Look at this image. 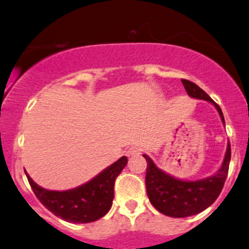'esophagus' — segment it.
<instances>
[{
    "instance_id": "1",
    "label": "esophagus",
    "mask_w": 249,
    "mask_h": 249,
    "mask_svg": "<svg viewBox=\"0 0 249 249\" xmlns=\"http://www.w3.org/2000/svg\"><path fill=\"white\" fill-rule=\"evenodd\" d=\"M140 152H141V149H140L139 147H130V148L126 151V156L127 157L137 156V154H139Z\"/></svg>"
}]
</instances>
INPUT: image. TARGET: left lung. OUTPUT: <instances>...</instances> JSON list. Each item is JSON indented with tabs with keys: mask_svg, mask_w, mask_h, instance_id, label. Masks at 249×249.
<instances>
[{
	"mask_svg": "<svg viewBox=\"0 0 249 249\" xmlns=\"http://www.w3.org/2000/svg\"><path fill=\"white\" fill-rule=\"evenodd\" d=\"M181 81L187 95L197 100H204L212 103L219 112L221 122L225 125L220 107L199 86L185 79ZM143 157L147 160V195L152 206L164 215L171 218H186L203 212L218 198L228 176L231 147L230 143H228L225 158L216 174L196 181H183L173 178L165 171L160 170L148 156L143 154Z\"/></svg>",
	"mask_w": 249,
	"mask_h": 249,
	"instance_id": "1",
	"label": "left lung"
}]
</instances>
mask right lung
<instances>
[{"label":"right lung","instance_id":"right-lung-1","mask_svg":"<svg viewBox=\"0 0 249 249\" xmlns=\"http://www.w3.org/2000/svg\"><path fill=\"white\" fill-rule=\"evenodd\" d=\"M127 163L122 157L84 185L67 191H50L33 181L26 174L29 183L38 201L55 216L74 224L98 220L108 213L114 198V182Z\"/></svg>","mask_w":249,"mask_h":249}]
</instances>
